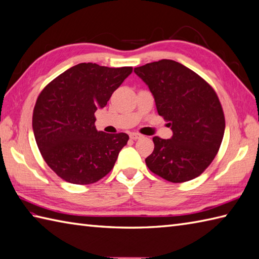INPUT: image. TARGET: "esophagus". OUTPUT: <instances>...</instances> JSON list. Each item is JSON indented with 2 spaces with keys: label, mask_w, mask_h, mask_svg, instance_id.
<instances>
[{
  "label": "esophagus",
  "mask_w": 259,
  "mask_h": 259,
  "mask_svg": "<svg viewBox=\"0 0 259 259\" xmlns=\"http://www.w3.org/2000/svg\"><path fill=\"white\" fill-rule=\"evenodd\" d=\"M130 138L134 139V140H137V139L143 138V136H141L140 134H137V133H131L130 134Z\"/></svg>",
  "instance_id": "1"
}]
</instances>
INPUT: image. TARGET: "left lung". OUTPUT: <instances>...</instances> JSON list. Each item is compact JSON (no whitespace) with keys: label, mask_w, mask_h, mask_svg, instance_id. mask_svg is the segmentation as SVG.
I'll use <instances>...</instances> for the list:
<instances>
[{"label":"left lung","mask_w":259,"mask_h":259,"mask_svg":"<svg viewBox=\"0 0 259 259\" xmlns=\"http://www.w3.org/2000/svg\"><path fill=\"white\" fill-rule=\"evenodd\" d=\"M153 94L158 114L173 136L154 137V151L146 158L148 168L171 183L200 176L220 148L225 115L214 90L205 80L170 59L135 68Z\"/></svg>","instance_id":"obj_1"}]
</instances>
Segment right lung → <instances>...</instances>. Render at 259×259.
<instances>
[{
  "label": "right lung",
  "instance_id": "obj_1",
  "mask_svg": "<svg viewBox=\"0 0 259 259\" xmlns=\"http://www.w3.org/2000/svg\"><path fill=\"white\" fill-rule=\"evenodd\" d=\"M131 73L133 67L82 63L57 76L39 94L32 115L35 143L60 179L92 184L113 168L129 136L98 131L94 113Z\"/></svg>",
  "mask_w": 259,
  "mask_h": 259
}]
</instances>
